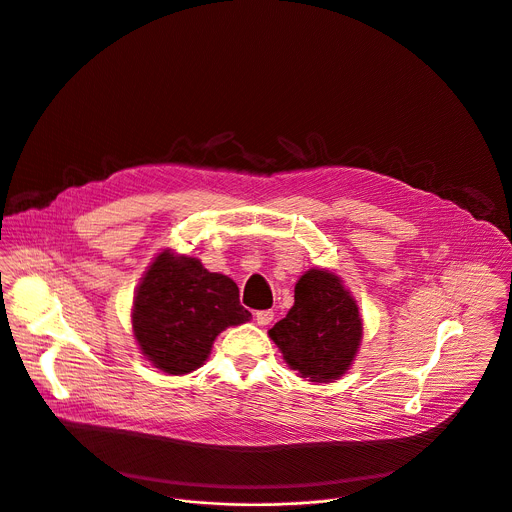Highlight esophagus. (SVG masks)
<instances>
[{
    "mask_svg": "<svg viewBox=\"0 0 512 512\" xmlns=\"http://www.w3.org/2000/svg\"><path fill=\"white\" fill-rule=\"evenodd\" d=\"M273 317H275L273 309H261V311L255 313V321H257L259 325H269V323L273 321Z\"/></svg>",
    "mask_w": 512,
    "mask_h": 512,
    "instance_id": "esophagus-1",
    "label": "esophagus"
}]
</instances>
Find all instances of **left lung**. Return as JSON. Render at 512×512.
I'll use <instances>...</instances> for the list:
<instances>
[{
    "instance_id": "obj_1",
    "label": "left lung",
    "mask_w": 512,
    "mask_h": 512,
    "mask_svg": "<svg viewBox=\"0 0 512 512\" xmlns=\"http://www.w3.org/2000/svg\"><path fill=\"white\" fill-rule=\"evenodd\" d=\"M285 362L311 382H331L352 366L362 319L337 275L311 269L295 285V303L269 329Z\"/></svg>"
}]
</instances>
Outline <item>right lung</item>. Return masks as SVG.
Here are the masks:
<instances>
[{"label": "right lung", "mask_w": 512, "mask_h": 512, "mask_svg": "<svg viewBox=\"0 0 512 512\" xmlns=\"http://www.w3.org/2000/svg\"><path fill=\"white\" fill-rule=\"evenodd\" d=\"M249 317L233 279L207 271L195 257L164 251L138 285L132 329L142 354L156 368L181 376L205 364L225 327Z\"/></svg>", "instance_id": "1"}]
</instances>
